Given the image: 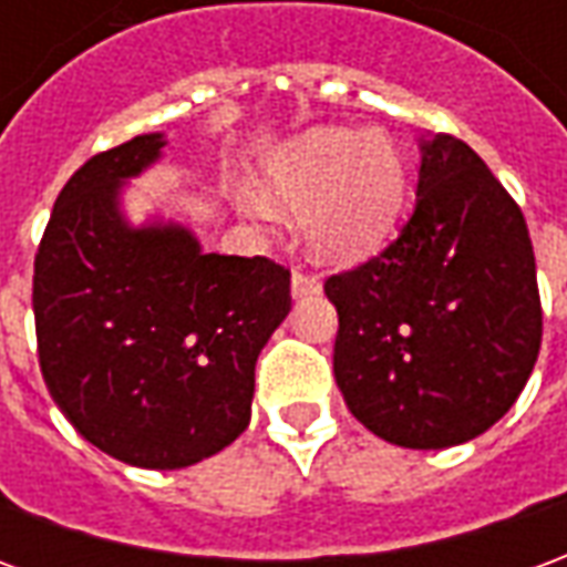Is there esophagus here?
<instances>
[{
	"instance_id": "esophagus-1",
	"label": "esophagus",
	"mask_w": 567,
	"mask_h": 567,
	"mask_svg": "<svg viewBox=\"0 0 567 567\" xmlns=\"http://www.w3.org/2000/svg\"><path fill=\"white\" fill-rule=\"evenodd\" d=\"M319 291H321V279L316 276V272L300 270V267L291 272V295H295V297H312V295H319Z\"/></svg>"
}]
</instances>
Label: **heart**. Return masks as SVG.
<instances>
[{
  "label": "heart",
  "instance_id": "obj_1",
  "mask_svg": "<svg viewBox=\"0 0 567 567\" xmlns=\"http://www.w3.org/2000/svg\"><path fill=\"white\" fill-rule=\"evenodd\" d=\"M404 157L382 133L312 130L264 166V197L303 215L309 243L328 258H361L380 246L404 206ZM251 218H270L258 197L243 199Z\"/></svg>",
  "mask_w": 567,
  "mask_h": 567
}]
</instances>
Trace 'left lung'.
<instances>
[{
  "label": "left lung",
  "instance_id": "left-lung-1",
  "mask_svg": "<svg viewBox=\"0 0 567 567\" xmlns=\"http://www.w3.org/2000/svg\"><path fill=\"white\" fill-rule=\"evenodd\" d=\"M419 148L410 221L324 295L340 316L333 377L352 416L406 450H446L516 404L544 316L516 199L450 133Z\"/></svg>",
  "mask_w": 567,
  "mask_h": 567
}]
</instances>
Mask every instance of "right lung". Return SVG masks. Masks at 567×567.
Segmentation results:
<instances>
[{"mask_svg": "<svg viewBox=\"0 0 567 567\" xmlns=\"http://www.w3.org/2000/svg\"><path fill=\"white\" fill-rule=\"evenodd\" d=\"M163 133L100 151L69 178L35 251L39 368L60 413L117 462L175 471L251 419L255 361L291 309L270 258L206 255L182 224L130 227L121 187Z\"/></svg>", "mask_w": 567, "mask_h": 567, "instance_id": "add662e5", "label": "right lung"}]
</instances>
